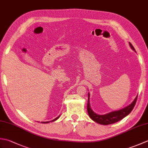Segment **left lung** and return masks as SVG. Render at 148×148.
I'll list each match as a JSON object with an SVG mask.
<instances>
[{
	"mask_svg": "<svg viewBox=\"0 0 148 148\" xmlns=\"http://www.w3.org/2000/svg\"><path fill=\"white\" fill-rule=\"evenodd\" d=\"M129 45L130 48L132 49L134 51H136V49L134 48V46L130 42H129ZM90 93H88V103H87V110L88 113L90 118L95 121L97 123H99L100 125H111L112 123H114L116 122H118L120 121L121 119L126 117L127 115H128L132 111L137 101V96L136 97V99H134V101L132 102L129 106H128L125 108H123L118 111H114L110 112L108 114H98L95 113L94 111H92V109L90 108Z\"/></svg>",
	"mask_w": 148,
	"mask_h": 148,
	"instance_id": "8db88e82",
	"label": "left lung"
}]
</instances>
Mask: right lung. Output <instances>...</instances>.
<instances>
[{"instance_id": "right-lung-1", "label": "right lung", "mask_w": 148, "mask_h": 148, "mask_svg": "<svg viewBox=\"0 0 148 148\" xmlns=\"http://www.w3.org/2000/svg\"><path fill=\"white\" fill-rule=\"evenodd\" d=\"M60 116H58L57 118H56L55 119H53V120H51V121H42L41 123H49V122H53V121H56V119H58V118H59V117H60Z\"/></svg>"}]
</instances>
